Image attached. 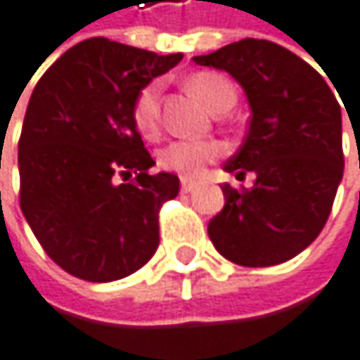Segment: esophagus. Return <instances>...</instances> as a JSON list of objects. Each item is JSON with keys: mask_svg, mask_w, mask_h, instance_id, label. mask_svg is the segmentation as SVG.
<instances>
[{"mask_svg": "<svg viewBox=\"0 0 360 360\" xmlns=\"http://www.w3.org/2000/svg\"><path fill=\"white\" fill-rule=\"evenodd\" d=\"M194 188H196V181H194V179H188V176L181 179V192L188 194V192H192Z\"/></svg>", "mask_w": 360, "mask_h": 360, "instance_id": "esophagus-1", "label": "esophagus"}]
</instances>
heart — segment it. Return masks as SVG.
I'll list each match as a JSON object with an SVG mask.
<instances>
[{"label":"heart","instance_id":"b5f03b06","mask_svg":"<svg viewBox=\"0 0 360 360\" xmlns=\"http://www.w3.org/2000/svg\"><path fill=\"white\" fill-rule=\"evenodd\" d=\"M192 94L205 102L211 110H217L221 104L237 100L235 85L230 83L219 72H198L190 79ZM132 119L139 132L153 139L160 132V85L149 83L145 85L132 106ZM221 147L211 141H192V139H179L168 143L160 151V164L166 170L179 172L184 176H196L205 170L207 164L217 160Z\"/></svg>","mask_w":360,"mask_h":360}]
</instances>
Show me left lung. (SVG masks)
<instances>
[{
  "instance_id": "left-lung-1",
  "label": "left lung",
  "mask_w": 360,
  "mask_h": 360,
  "mask_svg": "<svg viewBox=\"0 0 360 360\" xmlns=\"http://www.w3.org/2000/svg\"><path fill=\"white\" fill-rule=\"evenodd\" d=\"M226 70L252 106L241 149L224 164L252 190L221 186L224 209L209 239L230 262L273 266L303 252L324 228L344 174L342 106L322 76L269 40L245 38L194 57Z\"/></svg>"
}]
</instances>
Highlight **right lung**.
<instances>
[{
	"instance_id": "1",
	"label": "right lung",
	"mask_w": 360,
	"mask_h": 360,
	"mask_svg": "<svg viewBox=\"0 0 360 360\" xmlns=\"http://www.w3.org/2000/svg\"><path fill=\"white\" fill-rule=\"evenodd\" d=\"M184 59L106 38L65 51L38 81L18 139L20 211L53 262L87 281L139 271L179 194L132 119L139 91Z\"/></svg>"
}]
</instances>
